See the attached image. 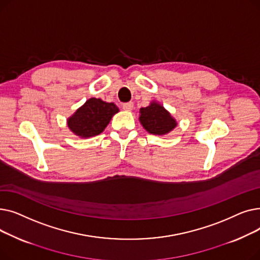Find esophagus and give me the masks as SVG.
Segmentation results:
<instances>
[{
	"label": "esophagus",
	"mask_w": 260,
	"mask_h": 260,
	"mask_svg": "<svg viewBox=\"0 0 260 260\" xmlns=\"http://www.w3.org/2000/svg\"><path fill=\"white\" fill-rule=\"evenodd\" d=\"M134 107V104L132 102H127V103H123L122 108L124 109V111H132Z\"/></svg>",
	"instance_id": "obj_1"
}]
</instances>
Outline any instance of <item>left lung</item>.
Wrapping results in <instances>:
<instances>
[{"mask_svg":"<svg viewBox=\"0 0 260 260\" xmlns=\"http://www.w3.org/2000/svg\"><path fill=\"white\" fill-rule=\"evenodd\" d=\"M140 122L143 127L153 135H165L171 132L177 123L162 105L153 102L140 109Z\"/></svg>","mask_w":260,"mask_h":260,"instance_id":"obj_1","label":"left lung"}]
</instances>
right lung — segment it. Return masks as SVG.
Returning a JSON list of instances; mask_svg holds the SVG:
<instances>
[{
	"label": "right lung",
	"instance_id": "obj_1",
	"mask_svg": "<svg viewBox=\"0 0 260 260\" xmlns=\"http://www.w3.org/2000/svg\"><path fill=\"white\" fill-rule=\"evenodd\" d=\"M118 112L114 103L91 98L68 119V127L82 138L92 137L102 133L113 115Z\"/></svg>",
	"mask_w": 260,
	"mask_h": 260
}]
</instances>
